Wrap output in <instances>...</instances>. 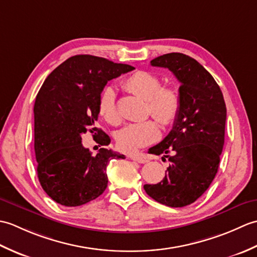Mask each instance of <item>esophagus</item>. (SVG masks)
I'll use <instances>...</instances> for the list:
<instances>
[{
  "label": "esophagus",
  "instance_id": "34e87169",
  "mask_svg": "<svg viewBox=\"0 0 257 257\" xmlns=\"http://www.w3.org/2000/svg\"><path fill=\"white\" fill-rule=\"evenodd\" d=\"M130 159L136 161V162H139V163H147L149 160L147 159V158L143 155H135V156H132L130 157Z\"/></svg>",
  "mask_w": 257,
  "mask_h": 257
}]
</instances>
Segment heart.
<instances>
[{
  "instance_id": "obj_1",
  "label": "heart",
  "mask_w": 257,
  "mask_h": 257,
  "mask_svg": "<svg viewBox=\"0 0 257 257\" xmlns=\"http://www.w3.org/2000/svg\"><path fill=\"white\" fill-rule=\"evenodd\" d=\"M123 89L147 100V111L158 120L163 127H169L177 121L181 109V96L177 87L161 86L159 76L147 70H137L121 81ZM98 111L111 124L120 121L116 91L107 86L98 97ZM159 127L154 120L133 122L120 130L116 136L118 148L128 154H135L159 139Z\"/></svg>"
}]
</instances>
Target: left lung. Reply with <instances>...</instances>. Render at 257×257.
I'll return each instance as SVG.
<instances>
[{
	"label": "left lung",
	"mask_w": 257,
	"mask_h": 257,
	"mask_svg": "<svg viewBox=\"0 0 257 257\" xmlns=\"http://www.w3.org/2000/svg\"><path fill=\"white\" fill-rule=\"evenodd\" d=\"M152 66L171 70L180 81L181 109L171 132L152 147V155H165L171 165L157 184H145L152 199L171 207L198 200L219 169L224 146L226 106L219 85L194 58L169 53L152 59Z\"/></svg>",
	"instance_id": "8db88e82"
}]
</instances>
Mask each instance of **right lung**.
Masks as SVG:
<instances>
[{
	"instance_id": "obj_1",
	"label": "right lung",
	"mask_w": 257,
	"mask_h": 257,
	"mask_svg": "<svg viewBox=\"0 0 257 257\" xmlns=\"http://www.w3.org/2000/svg\"><path fill=\"white\" fill-rule=\"evenodd\" d=\"M135 67L92 55L69 57L48 75L34 105V149L43 190L57 203L79 206L95 200L108 184L106 169L123 155L81 144L90 132L100 146L110 144L97 128L98 97L109 80Z\"/></svg>"
}]
</instances>
